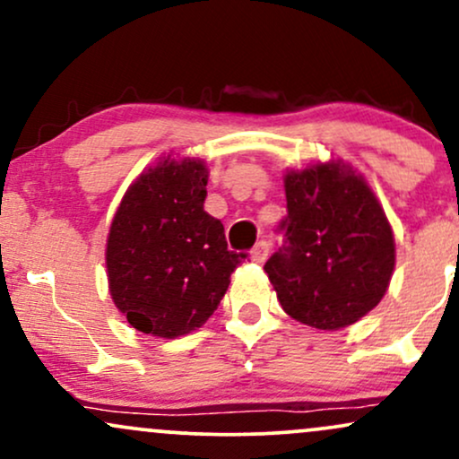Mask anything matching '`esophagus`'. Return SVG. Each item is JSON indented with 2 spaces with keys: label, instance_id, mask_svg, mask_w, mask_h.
<instances>
[{
  "label": "esophagus",
  "instance_id": "34e87169",
  "mask_svg": "<svg viewBox=\"0 0 459 459\" xmlns=\"http://www.w3.org/2000/svg\"><path fill=\"white\" fill-rule=\"evenodd\" d=\"M267 255H270V244H267L265 239L256 241V246L252 247V261L263 263V261L267 259Z\"/></svg>",
  "mask_w": 459,
  "mask_h": 459
}]
</instances>
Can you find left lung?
Segmentation results:
<instances>
[{
	"label": "left lung",
	"instance_id": "1",
	"mask_svg": "<svg viewBox=\"0 0 459 459\" xmlns=\"http://www.w3.org/2000/svg\"><path fill=\"white\" fill-rule=\"evenodd\" d=\"M282 244L265 272L284 313L319 330L351 325L376 308L394 267L391 224L373 192L341 163L284 178Z\"/></svg>",
	"mask_w": 459,
	"mask_h": 459
}]
</instances>
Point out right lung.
Segmentation results:
<instances>
[{
  "label": "right lung",
  "mask_w": 459,
  "mask_h": 459,
  "mask_svg": "<svg viewBox=\"0 0 459 459\" xmlns=\"http://www.w3.org/2000/svg\"><path fill=\"white\" fill-rule=\"evenodd\" d=\"M204 198V163L168 157L129 187L114 215L105 255L109 291L144 334L175 339L200 328L247 256L229 250Z\"/></svg>",
  "instance_id": "1"
}]
</instances>
